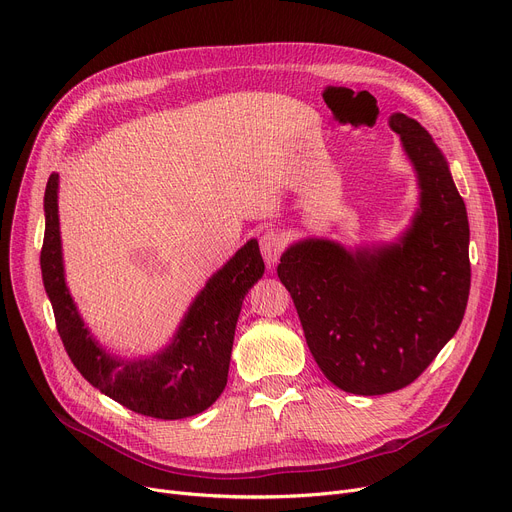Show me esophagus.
<instances>
[{
  "instance_id": "obj_1",
  "label": "esophagus",
  "mask_w": 512,
  "mask_h": 512,
  "mask_svg": "<svg viewBox=\"0 0 512 512\" xmlns=\"http://www.w3.org/2000/svg\"><path fill=\"white\" fill-rule=\"evenodd\" d=\"M259 247H261V255L265 259V263L269 267H274L284 251V236L280 232H274V230H267L265 234H261V241H259Z\"/></svg>"
}]
</instances>
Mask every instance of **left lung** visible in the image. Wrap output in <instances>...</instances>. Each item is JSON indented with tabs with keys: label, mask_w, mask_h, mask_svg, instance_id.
I'll return each mask as SVG.
<instances>
[{
	"label": "left lung",
	"mask_w": 512,
	"mask_h": 512,
	"mask_svg": "<svg viewBox=\"0 0 512 512\" xmlns=\"http://www.w3.org/2000/svg\"><path fill=\"white\" fill-rule=\"evenodd\" d=\"M389 127L416 170L410 226L393 243L354 249L300 238L278 265L315 362L354 395L414 383L457 333L469 298V222L449 162L416 119L395 113Z\"/></svg>",
	"instance_id": "8db88e82"
}]
</instances>
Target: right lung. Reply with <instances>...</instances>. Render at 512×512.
Segmentation results:
<instances>
[{
  "label": "right lung",
  "mask_w": 512,
  "mask_h": 512,
  "mask_svg": "<svg viewBox=\"0 0 512 512\" xmlns=\"http://www.w3.org/2000/svg\"><path fill=\"white\" fill-rule=\"evenodd\" d=\"M57 193L53 173L45 189L41 271L67 356L92 387L135 414L181 420L208 410L228 381L243 300L265 271L259 243L251 238L206 282L160 352L129 360L100 346L65 284Z\"/></svg>",
  "instance_id": "1"
}]
</instances>
